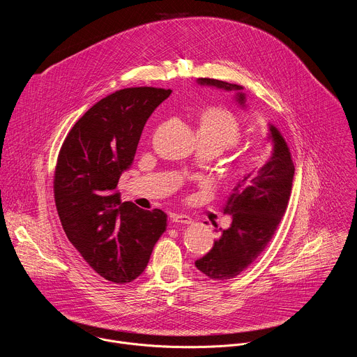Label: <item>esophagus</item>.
I'll return each instance as SVG.
<instances>
[{"label": "esophagus", "instance_id": "34e87169", "mask_svg": "<svg viewBox=\"0 0 357 357\" xmlns=\"http://www.w3.org/2000/svg\"><path fill=\"white\" fill-rule=\"evenodd\" d=\"M169 219H171V223H175V225H178V223H181V225H190L192 223V219L189 216H186V215L172 213L169 216Z\"/></svg>", "mask_w": 357, "mask_h": 357}]
</instances>
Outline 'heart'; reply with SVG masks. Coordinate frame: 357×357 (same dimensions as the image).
I'll use <instances>...</instances> for the list:
<instances>
[{"label": "heart", "instance_id": "obj_1", "mask_svg": "<svg viewBox=\"0 0 357 357\" xmlns=\"http://www.w3.org/2000/svg\"><path fill=\"white\" fill-rule=\"evenodd\" d=\"M197 137L211 142L219 154L226 149L234 148L241 139L240 120L229 110L223 107H208L199 116ZM260 162V157L254 152L240 154L231 168V174L236 179H243L256 171Z\"/></svg>", "mask_w": 357, "mask_h": 357}]
</instances>
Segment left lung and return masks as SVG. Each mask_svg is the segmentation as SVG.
I'll return each mask as SVG.
<instances>
[{"label":"left lung","mask_w":357,"mask_h":357,"mask_svg":"<svg viewBox=\"0 0 357 357\" xmlns=\"http://www.w3.org/2000/svg\"><path fill=\"white\" fill-rule=\"evenodd\" d=\"M197 83L236 91L237 103L245 107L243 86L206 77L197 79ZM268 126V139L273 142L270 160L236 183L223 206V212L231 216L230 227L220 231L206 256L195 261L196 268L212 280L234 278L256 260L288 206L295 167L284 137L277 127Z\"/></svg>","instance_id":"8db88e82"}]
</instances>
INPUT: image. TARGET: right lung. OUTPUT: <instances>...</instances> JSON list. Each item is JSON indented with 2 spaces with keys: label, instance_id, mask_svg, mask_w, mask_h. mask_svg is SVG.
I'll list each match as a JSON object with an SVG mask.
<instances>
[{
  "label": "right lung",
  "instance_id": "add662e5",
  "mask_svg": "<svg viewBox=\"0 0 357 357\" xmlns=\"http://www.w3.org/2000/svg\"><path fill=\"white\" fill-rule=\"evenodd\" d=\"M172 90L130 87L90 107L72 127L55 169L56 209L69 241L103 278L126 284L142 274L167 229V215L120 202L144 126Z\"/></svg>",
  "mask_w": 357,
  "mask_h": 357
}]
</instances>
